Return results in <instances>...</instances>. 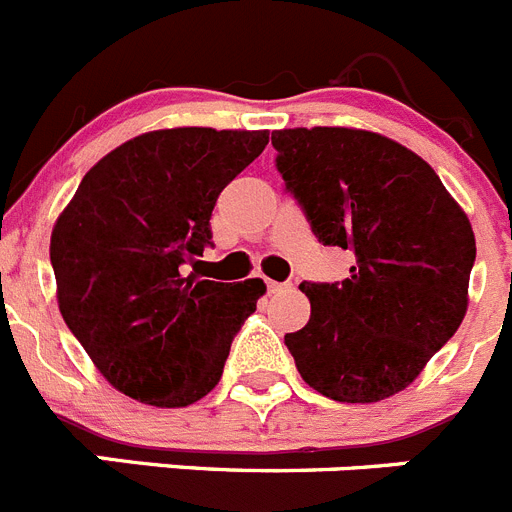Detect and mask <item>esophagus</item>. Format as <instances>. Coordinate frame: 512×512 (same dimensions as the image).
Segmentation results:
<instances>
[{
    "instance_id": "esophagus-1",
    "label": "esophagus",
    "mask_w": 512,
    "mask_h": 512,
    "mask_svg": "<svg viewBox=\"0 0 512 512\" xmlns=\"http://www.w3.org/2000/svg\"><path fill=\"white\" fill-rule=\"evenodd\" d=\"M292 284H282V282H274V279H266V289H269L271 295H277V292H284V289H289Z\"/></svg>"
}]
</instances>
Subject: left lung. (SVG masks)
I'll use <instances>...</instances> for the list:
<instances>
[{"label":"left lung","mask_w":512,"mask_h":512,"mask_svg":"<svg viewBox=\"0 0 512 512\" xmlns=\"http://www.w3.org/2000/svg\"><path fill=\"white\" fill-rule=\"evenodd\" d=\"M271 146L318 241L356 256L341 284H300L310 320L284 336L297 372L330 400H387L467 315V212L418 153L372 130L289 128Z\"/></svg>","instance_id":"1"}]
</instances>
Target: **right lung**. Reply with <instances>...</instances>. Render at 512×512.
I'll list each match as a JSON object with an SVG mask.
<instances>
[{"label":"right lung","instance_id":"obj_1","mask_svg":"<svg viewBox=\"0 0 512 512\" xmlns=\"http://www.w3.org/2000/svg\"><path fill=\"white\" fill-rule=\"evenodd\" d=\"M266 143V130H151L99 158L58 215V310L122 395L187 408L223 377L266 284L184 277L182 264L202 256L217 194Z\"/></svg>","mask_w":512,"mask_h":512}]
</instances>
